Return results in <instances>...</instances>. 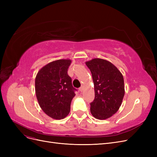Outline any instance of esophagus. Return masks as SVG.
<instances>
[{
  "label": "esophagus",
  "mask_w": 157,
  "mask_h": 157,
  "mask_svg": "<svg viewBox=\"0 0 157 157\" xmlns=\"http://www.w3.org/2000/svg\"><path fill=\"white\" fill-rule=\"evenodd\" d=\"M83 90H84V86H82L81 87H80V88H79V91L80 92H82L83 91Z\"/></svg>",
  "instance_id": "obj_1"
}]
</instances>
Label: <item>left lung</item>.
Segmentation results:
<instances>
[{
	"label": "left lung",
	"instance_id": "1",
	"mask_svg": "<svg viewBox=\"0 0 157 157\" xmlns=\"http://www.w3.org/2000/svg\"><path fill=\"white\" fill-rule=\"evenodd\" d=\"M86 64L91 71L95 91L90 112L97 119H107L121 105L125 92L124 78L120 71L107 60L95 58Z\"/></svg>",
	"mask_w": 157,
	"mask_h": 157
}]
</instances>
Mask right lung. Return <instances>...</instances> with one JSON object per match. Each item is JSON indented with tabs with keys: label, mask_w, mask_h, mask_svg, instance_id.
<instances>
[{
	"label": "right lung",
	"mask_w": 157,
	"mask_h": 157,
	"mask_svg": "<svg viewBox=\"0 0 157 157\" xmlns=\"http://www.w3.org/2000/svg\"><path fill=\"white\" fill-rule=\"evenodd\" d=\"M70 59H58L44 66L35 78L38 102L47 115L63 119L70 112L71 103L77 90L67 74Z\"/></svg>",
	"instance_id": "obj_1"
}]
</instances>
